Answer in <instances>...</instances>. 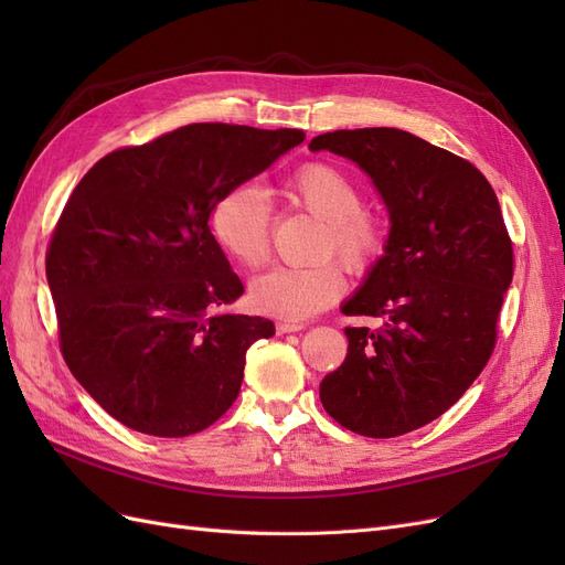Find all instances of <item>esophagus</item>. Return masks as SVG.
Masks as SVG:
<instances>
[{"label": "esophagus", "mask_w": 565, "mask_h": 565, "mask_svg": "<svg viewBox=\"0 0 565 565\" xmlns=\"http://www.w3.org/2000/svg\"><path fill=\"white\" fill-rule=\"evenodd\" d=\"M306 324L303 322H299V320H280L278 324H276V332L278 334H287V332H299V330H303Z\"/></svg>", "instance_id": "34e87169"}]
</instances>
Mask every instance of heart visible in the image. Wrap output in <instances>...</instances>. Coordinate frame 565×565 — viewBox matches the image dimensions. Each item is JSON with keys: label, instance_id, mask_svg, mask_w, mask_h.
Returning <instances> with one entry per match:
<instances>
[{"label": "heart", "instance_id": "obj_1", "mask_svg": "<svg viewBox=\"0 0 565 565\" xmlns=\"http://www.w3.org/2000/svg\"><path fill=\"white\" fill-rule=\"evenodd\" d=\"M280 195L322 221L316 266H278L252 282L256 309L282 320H303L328 309L347 289V270L331 259L337 253L353 273L374 270L388 249L386 221L363 204V188L330 162H306L287 174ZM216 245L235 264L262 268L270 254V214L266 195L254 185H235L216 200L210 214Z\"/></svg>", "mask_w": 565, "mask_h": 565}]
</instances>
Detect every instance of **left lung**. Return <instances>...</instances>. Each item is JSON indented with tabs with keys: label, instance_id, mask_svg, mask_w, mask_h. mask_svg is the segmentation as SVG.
I'll use <instances>...</instances> for the list:
<instances>
[{
	"label": "left lung",
	"instance_id": "left-lung-1",
	"mask_svg": "<svg viewBox=\"0 0 565 565\" xmlns=\"http://www.w3.org/2000/svg\"><path fill=\"white\" fill-rule=\"evenodd\" d=\"M309 148L365 169L391 214L386 256L341 309L384 322L347 328L320 401L353 434L403 436L465 396L498 344L514 276L500 202L469 160L403 129H339Z\"/></svg>",
	"mask_w": 565,
	"mask_h": 565
}]
</instances>
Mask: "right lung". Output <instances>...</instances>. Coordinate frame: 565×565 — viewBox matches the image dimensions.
<instances>
[{
    "instance_id": "right-lung-1",
    "label": "right lung",
    "mask_w": 565,
    "mask_h": 565,
    "mask_svg": "<svg viewBox=\"0 0 565 565\" xmlns=\"http://www.w3.org/2000/svg\"><path fill=\"white\" fill-rule=\"evenodd\" d=\"M301 141V129L185 125L108 152L67 198L46 249L61 353L129 429L183 438L235 403L247 349L276 328L224 311L245 289L210 214Z\"/></svg>"
}]
</instances>
